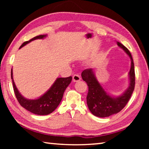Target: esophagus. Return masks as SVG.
Returning a JSON list of instances; mask_svg holds the SVG:
<instances>
[{
  "label": "esophagus",
  "instance_id": "34e87169",
  "mask_svg": "<svg viewBox=\"0 0 149 149\" xmlns=\"http://www.w3.org/2000/svg\"><path fill=\"white\" fill-rule=\"evenodd\" d=\"M80 80H81V77L79 75L75 74L74 76H73V81L74 82L79 81H80Z\"/></svg>",
  "mask_w": 149,
  "mask_h": 149
}]
</instances>
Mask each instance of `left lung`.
Masks as SVG:
<instances>
[{"label": "left lung", "instance_id": "obj_1", "mask_svg": "<svg viewBox=\"0 0 149 149\" xmlns=\"http://www.w3.org/2000/svg\"><path fill=\"white\" fill-rule=\"evenodd\" d=\"M118 46L124 50L131 59V68L129 72V87L122 95L118 97L110 95L104 89L95 76L92 68L86 69L81 73L82 79L89 87L87 96V104L90 112L95 116L108 117L120 112L127 104L134 91L135 75L134 63L130 50L125 46L117 42Z\"/></svg>", "mask_w": 149, "mask_h": 149}]
</instances>
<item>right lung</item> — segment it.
Listing matches in <instances>:
<instances>
[{"mask_svg": "<svg viewBox=\"0 0 149 149\" xmlns=\"http://www.w3.org/2000/svg\"><path fill=\"white\" fill-rule=\"evenodd\" d=\"M46 37L47 35H41L35 37L29 41L24 42L20 46L19 49L35 39H42ZM11 79H12L15 95L17 101L22 107L33 114L37 115H48L53 112L59 105L65 89L72 81V77L57 78L50 89L45 94L36 99H27L20 94L14 84L12 68L11 70Z\"/></svg>", "mask_w": 149, "mask_h": 149, "instance_id": "obj_1", "label": "right lung"}]
</instances>
